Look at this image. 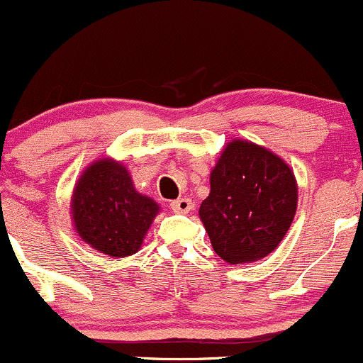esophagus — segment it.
Returning <instances> with one entry per match:
<instances>
[{
  "mask_svg": "<svg viewBox=\"0 0 363 363\" xmlns=\"http://www.w3.org/2000/svg\"><path fill=\"white\" fill-rule=\"evenodd\" d=\"M170 208H172L176 213H189L193 210V201L189 198H179L176 201L170 203Z\"/></svg>",
  "mask_w": 363,
  "mask_h": 363,
  "instance_id": "obj_1",
  "label": "esophagus"
}]
</instances>
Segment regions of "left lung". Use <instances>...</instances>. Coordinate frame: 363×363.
<instances>
[{
    "label": "left lung",
    "mask_w": 363,
    "mask_h": 363,
    "mask_svg": "<svg viewBox=\"0 0 363 363\" xmlns=\"http://www.w3.org/2000/svg\"><path fill=\"white\" fill-rule=\"evenodd\" d=\"M297 201V179L281 157L249 140H230L211 169L199 218L225 262L249 264L278 247Z\"/></svg>",
    "instance_id": "obj_1"
}]
</instances>
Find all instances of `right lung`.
I'll list each match as a JSON object with an SVG mask.
<instances>
[{
  "mask_svg": "<svg viewBox=\"0 0 363 363\" xmlns=\"http://www.w3.org/2000/svg\"><path fill=\"white\" fill-rule=\"evenodd\" d=\"M69 210L83 242L109 257H128L140 251L160 205L136 191L123 162L106 157L78 177Z\"/></svg>",
  "mask_w": 363,
  "mask_h": 363,
  "instance_id": "obj_1",
  "label": "right lung"
}]
</instances>
